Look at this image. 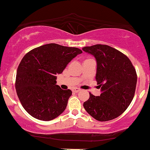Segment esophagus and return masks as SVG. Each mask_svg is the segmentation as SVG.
Here are the masks:
<instances>
[{"label": "esophagus", "instance_id": "obj_1", "mask_svg": "<svg viewBox=\"0 0 150 150\" xmlns=\"http://www.w3.org/2000/svg\"><path fill=\"white\" fill-rule=\"evenodd\" d=\"M72 91H73V92L77 93V92H80V89H78V88H76V87H75V88H73V89H72Z\"/></svg>", "mask_w": 150, "mask_h": 150}]
</instances>
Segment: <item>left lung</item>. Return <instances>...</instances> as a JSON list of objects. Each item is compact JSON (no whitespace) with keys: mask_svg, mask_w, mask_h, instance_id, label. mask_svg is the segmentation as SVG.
Masks as SVG:
<instances>
[{"mask_svg":"<svg viewBox=\"0 0 150 150\" xmlns=\"http://www.w3.org/2000/svg\"><path fill=\"white\" fill-rule=\"evenodd\" d=\"M97 61L96 80L100 96L89 93L83 106L87 113L99 121H107L121 115L135 95L137 73L130 59L120 51L104 44L82 48Z\"/></svg>","mask_w":150,"mask_h":150,"instance_id":"8db88e82","label":"left lung"}]
</instances>
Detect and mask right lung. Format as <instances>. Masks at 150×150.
Masks as SVG:
<instances>
[{"instance_id":"right-lung-1","label":"right lung","mask_w":150,"mask_h":150,"mask_svg":"<svg viewBox=\"0 0 150 150\" xmlns=\"http://www.w3.org/2000/svg\"><path fill=\"white\" fill-rule=\"evenodd\" d=\"M82 53L78 48L52 43L35 48L24 56L17 70L15 89L29 114L48 121L65 111L72 91L56 85V75L62 73L67 65Z\"/></svg>"}]
</instances>
